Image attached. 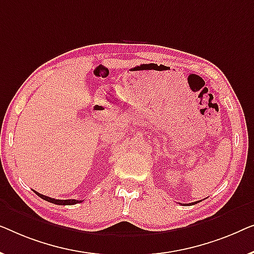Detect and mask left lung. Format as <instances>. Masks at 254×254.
<instances>
[{"instance_id": "left-lung-1", "label": "left lung", "mask_w": 254, "mask_h": 254, "mask_svg": "<svg viewBox=\"0 0 254 254\" xmlns=\"http://www.w3.org/2000/svg\"><path fill=\"white\" fill-rule=\"evenodd\" d=\"M193 203H194V202H193ZM190 205H191V203H190Z\"/></svg>"}]
</instances>
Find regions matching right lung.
<instances>
[{"label": "right lung", "instance_id": "right-lung-1", "mask_svg": "<svg viewBox=\"0 0 254 254\" xmlns=\"http://www.w3.org/2000/svg\"><path fill=\"white\" fill-rule=\"evenodd\" d=\"M35 194H38L39 197L42 198L44 200H47L48 202H52V203H56V205H74V203H78V202H81L83 200H76V199H65V200H61V199H54V198H51V197H47V195H44V194H40L39 192L34 191Z\"/></svg>", "mask_w": 254, "mask_h": 254}]
</instances>
